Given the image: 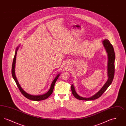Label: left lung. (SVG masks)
Wrapping results in <instances>:
<instances>
[{
  "label": "left lung",
  "mask_w": 126,
  "mask_h": 126,
  "mask_svg": "<svg viewBox=\"0 0 126 126\" xmlns=\"http://www.w3.org/2000/svg\"><path fill=\"white\" fill-rule=\"evenodd\" d=\"M105 48L106 51L108 53V79L104 84L103 87L101 89L98 93H97L95 95L92 96L90 98H84L82 97L79 96L76 92L74 87L72 84L71 86V91L72 94L77 99L80 100H84V101H91L95 100L99 98L100 97L102 96V94L104 92L107 90L108 87L111 84L113 79L114 78V72H115V65L114 61L115 58V55L114 52V48L112 45L109 42L108 40H104L102 42Z\"/></svg>",
  "instance_id": "left-lung-1"
}]
</instances>
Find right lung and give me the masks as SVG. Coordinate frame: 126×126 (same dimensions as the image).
Masks as SVG:
<instances>
[{"instance_id": "1", "label": "right lung", "mask_w": 126, "mask_h": 126, "mask_svg": "<svg viewBox=\"0 0 126 126\" xmlns=\"http://www.w3.org/2000/svg\"><path fill=\"white\" fill-rule=\"evenodd\" d=\"M18 49V47L16 49V51L15 52V56L13 59V64H12V77L14 78V79L15 80L16 84L17 86V87L19 88V89L20 90V91L21 92V93H22V94L25 96L26 98H27V99H29V100H31L32 101H42V100H45L47 98H48L49 96H50L53 91V89H54V85H55V84L56 82V81L57 80L58 78H59V76H60V74H59L54 79V80L53 81L52 84H51L50 86V88L49 89V90H48V92L47 93H46L45 94H44L43 95H30L29 94H27V93L25 92L24 90H23V89L21 87L20 84L18 83L17 80L16 79V77L15 75V64H16V53H17V49Z\"/></svg>"}]
</instances>
